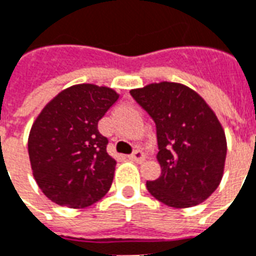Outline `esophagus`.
Masks as SVG:
<instances>
[{
	"mask_svg": "<svg viewBox=\"0 0 256 256\" xmlns=\"http://www.w3.org/2000/svg\"><path fill=\"white\" fill-rule=\"evenodd\" d=\"M128 159L130 160H134V162H138V163H140V162H142V160L146 159V155H144V152L140 150H136L132 154V155L128 156Z\"/></svg>",
	"mask_w": 256,
	"mask_h": 256,
	"instance_id": "esophagus-1",
	"label": "esophagus"
}]
</instances>
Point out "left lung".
Segmentation results:
<instances>
[{
  "instance_id": "left-lung-1",
  "label": "left lung",
  "mask_w": 256,
  "mask_h": 256,
  "mask_svg": "<svg viewBox=\"0 0 256 256\" xmlns=\"http://www.w3.org/2000/svg\"><path fill=\"white\" fill-rule=\"evenodd\" d=\"M130 94L156 124L159 179L146 182L155 199L174 208L203 203L219 187L227 140L211 106L179 82H154Z\"/></svg>"
}]
</instances>
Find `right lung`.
<instances>
[{
	"instance_id": "obj_1",
	"label": "right lung",
	"mask_w": 256,
	"mask_h": 256,
	"mask_svg": "<svg viewBox=\"0 0 256 256\" xmlns=\"http://www.w3.org/2000/svg\"><path fill=\"white\" fill-rule=\"evenodd\" d=\"M118 98L108 86L72 85L36 118L28 138L29 160L36 183L53 203L85 208L110 191L116 160L97 126Z\"/></svg>"
}]
</instances>
